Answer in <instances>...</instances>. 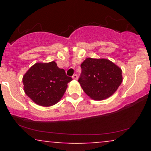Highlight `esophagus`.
<instances>
[{
	"label": "esophagus",
	"mask_w": 151,
	"mask_h": 151,
	"mask_svg": "<svg viewBox=\"0 0 151 151\" xmlns=\"http://www.w3.org/2000/svg\"><path fill=\"white\" fill-rule=\"evenodd\" d=\"M72 78H73L74 79H78V76L77 74H74L73 76H72Z\"/></svg>",
	"instance_id": "esophagus-1"
}]
</instances>
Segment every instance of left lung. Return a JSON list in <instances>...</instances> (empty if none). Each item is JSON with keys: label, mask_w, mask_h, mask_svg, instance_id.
Returning a JSON list of instances; mask_svg holds the SVG:
<instances>
[{"label": "left lung", "mask_w": 151, "mask_h": 151, "mask_svg": "<svg viewBox=\"0 0 151 151\" xmlns=\"http://www.w3.org/2000/svg\"><path fill=\"white\" fill-rule=\"evenodd\" d=\"M81 68L78 81L84 92L94 100L110 97L122 82V71L109 60L86 58Z\"/></svg>", "instance_id": "obj_1"}]
</instances>
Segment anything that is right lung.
<instances>
[{"mask_svg":"<svg viewBox=\"0 0 151 151\" xmlns=\"http://www.w3.org/2000/svg\"><path fill=\"white\" fill-rule=\"evenodd\" d=\"M72 80L55 62L36 63L26 72L22 82L27 96L38 105L52 106L61 99Z\"/></svg>","mask_w":151,"mask_h":151,"instance_id":"right-lung-1","label":"right lung"}]
</instances>
